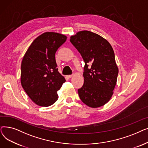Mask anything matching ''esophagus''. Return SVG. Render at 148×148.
I'll use <instances>...</instances> for the list:
<instances>
[{"label": "esophagus", "mask_w": 148, "mask_h": 148, "mask_svg": "<svg viewBox=\"0 0 148 148\" xmlns=\"http://www.w3.org/2000/svg\"><path fill=\"white\" fill-rule=\"evenodd\" d=\"M73 76V75L72 74V75H66V77L68 79H70V78H71V77Z\"/></svg>", "instance_id": "1"}]
</instances>
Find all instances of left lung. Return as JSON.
<instances>
[{
	"mask_svg": "<svg viewBox=\"0 0 148 148\" xmlns=\"http://www.w3.org/2000/svg\"><path fill=\"white\" fill-rule=\"evenodd\" d=\"M70 42L84 62V82L78 89L80 98L92 108L104 106L113 94L119 72L112 47L104 38L88 30L71 36Z\"/></svg>",
	"mask_w": 148,
	"mask_h": 148,
	"instance_id": "8db88e82",
	"label": "left lung"
}]
</instances>
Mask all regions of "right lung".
Segmentation results:
<instances>
[{"label":"right lung","instance_id":"1","mask_svg":"<svg viewBox=\"0 0 148 148\" xmlns=\"http://www.w3.org/2000/svg\"><path fill=\"white\" fill-rule=\"evenodd\" d=\"M66 36L45 32L31 44L21 66V83L29 98L40 106H50L58 99L57 92L65 79L59 72L55 59L58 49Z\"/></svg>","mask_w":148,"mask_h":148}]
</instances>
